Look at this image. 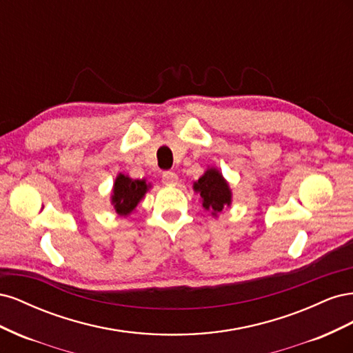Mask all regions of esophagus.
I'll list each match as a JSON object with an SVG mask.
<instances>
[{
	"instance_id": "1",
	"label": "esophagus",
	"mask_w": 353,
	"mask_h": 353,
	"mask_svg": "<svg viewBox=\"0 0 353 353\" xmlns=\"http://www.w3.org/2000/svg\"><path fill=\"white\" fill-rule=\"evenodd\" d=\"M178 179H179L178 175L175 172H170V170H166V172H163L162 175V181L166 185H176Z\"/></svg>"
}]
</instances>
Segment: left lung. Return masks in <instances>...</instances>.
<instances>
[{"label": "left lung", "mask_w": 353, "mask_h": 353, "mask_svg": "<svg viewBox=\"0 0 353 353\" xmlns=\"http://www.w3.org/2000/svg\"><path fill=\"white\" fill-rule=\"evenodd\" d=\"M193 190L200 196L203 209L210 212L213 218H218L223 209L231 208L232 191L230 183L215 166L208 168L205 174L194 181Z\"/></svg>", "instance_id": "1"}]
</instances>
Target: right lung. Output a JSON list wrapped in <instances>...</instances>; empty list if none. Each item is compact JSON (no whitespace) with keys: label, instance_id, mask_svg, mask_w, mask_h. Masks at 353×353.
<instances>
[{"label":"right lung","instance_id":"obj_1","mask_svg":"<svg viewBox=\"0 0 353 353\" xmlns=\"http://www.w3.org/2000/svg\"><path fill=\"white\" fill-rule=\"evenodd\" d=\"M150 188L152 184H147L145 179H132L122 172L117 174L110 194L113 210L122 218L130 216Z\"/></svg>","mask_w":353,"mask_h":353}]
</instances>
